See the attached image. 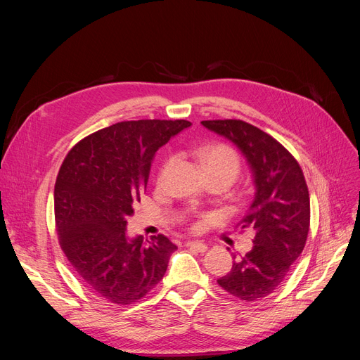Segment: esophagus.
Wrapping results in <instances>:
<instances>
[{"mask_svg":"<svg viewBox=\"0 0 360 360\" xmlns=\"http://www.w3.org/2000/svg\"><path fill=\"white\" fill-rule=\"evenodd\" d=\"M186 247L191 248V250H195L197 252H205L207 251V245L202 243V242H197V240L186 242Z\"/></svg>","mask_w":360,"mask_h":360,"instance_id":"1","label":"esophagus"}]
</instances>
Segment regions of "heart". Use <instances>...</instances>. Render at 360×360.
Segmentation results:
<instances>
[{
  "mask_svg": "<svg viewBox=\"0 0 360 360\" xmlns=\"http://www.w3.org/2000/svg\"><path fill=\"white\" fill-rule=\"evenodd\" d=\"M194 155L200 162L205 176H219L226 185H231L240 174V158L236 151L223 143H213L195 148ZM174 158H166L158 174V182H162L167 174L169 167L172 166Z\"/></svg>",
  "mask_w": 360,
  "mask_h": 360,
  "instance_id": "heart-1",
  "label": "heart"
}]
</instances>
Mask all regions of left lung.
<instances>
[{
	"label": "left lung",
	"instance_id": "left-lung-1",
	"mask_svg": "<svg viewBox=\"0 0 360 360\" xmlns=\"http://www.w3.org/2000/svg\"><path fill=\"white\" fill-rule=\"evenodd\" d=\"M201 124L235 143L252 167L255 197L238 226L242 232L252 231L254 247L217 283L229 295L254 302L286 280L305 248L311 221L308 185L293 155L267 132L240 120Z\"/></svg>",
	"mask_w": 360,
	"mask_h": 360
}]
</instances>
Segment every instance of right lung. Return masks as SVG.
<instances>
[{"label":"right lung","mask_w":360,"mask_h":360,"mask_svg":"<svg viewBox=\"0 0 360 360\" xmlns=\"http://www.w3.org/2000/svg\"><path fill=\"white\" fill-rule=\"evenodd\" d=\"M191 122L139 120L84 137L65 156L55 182L60 247L83 285L110 304L143 299L163 278L176 245L165 235L127 239V217L146 191L159 147Z\"/></svg>","instance_id":"obj_1"}]
</instances>
